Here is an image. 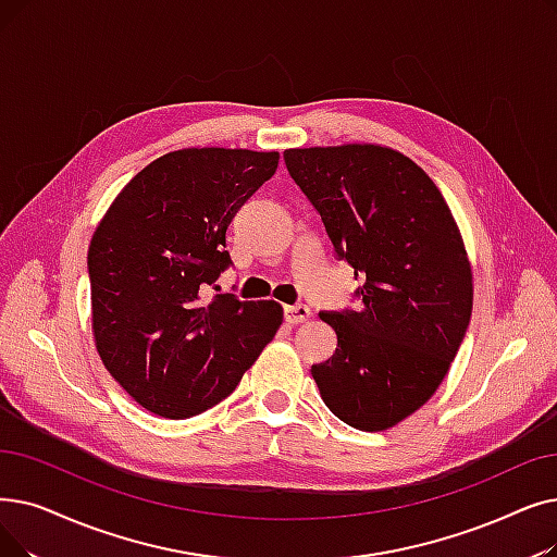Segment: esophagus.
Masks as SVG:
<instances>
[{"mask_svg":"<svg viewBox=\"0 0 557 557\" xmlns=\"http://www.w3.org/2000/svg\"><path fill=\"white\" fill-rule=\"evenodd\" d=\"M311 317V309L307 305H292V307H284V321L288 325H298L305 323Z\"/></svg>","mask_w":557,"mask_h":557,"instance_id":"1","label":"esophagus"}]
</instances>
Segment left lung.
Segmentation results:
<instances>
[{"label":"left lung","instance_id":"obj_1","mask_svg":"<svg viewBox=\"0 0 557 557\" xmlns=\"http://www.w3.org/2000/svg\"><path fill=\"white\" fill-rule=\"evenodd\" d=\"M284 163L361 280L357 311L319 313L336 350L311 375L344 423L394 428L437 392L462 346L473 307L465 240L442 190L392 148H298Z\"/></svg>","mask_w":557,"mask_h":557}]
</instances>
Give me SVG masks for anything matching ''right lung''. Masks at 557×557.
<instances>
[{
  "label": "right lung",
  "instance_id": "right-lung-1",
  "mask_svg": "<svg viewBox=\"0 0 557 557\" xmlns=\"http://www.w3.org/2000/svg\"><path fill=\"white\" fill-rule=\"evenodd\" d=\"M277 161V152L227 148L168 152L120 190L95 230V346L148 412L188 419L219 405L282 325L275 300L209 294L232 265V219Z\"/></svg>",
  "mask_w": 557,
  "mask_h": 557
}]
</instances>
